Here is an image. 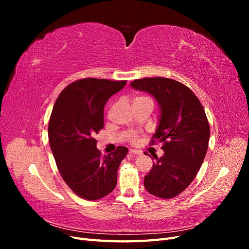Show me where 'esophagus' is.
<instances>
[{
  "label": "esophagus",
  "mask_w": 249,
  "mask_h": 249,
  "mask_svg": "<svg viewBox=\"0 0 249 249\" xmlns=\"http://www.w3.org/2000/svg\"><path fill=\"white\" fill-rule=\"evenodd\" d=\"M129 153L132 154V155H141L142 154L140 150H138V149H130Z\"/></svg>",
  "instance_id": "esophagus-1"
}]
</instances>
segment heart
Returning a JSON list of instances; mask_svg holds the SVG:
<instances>
[{"label": "heart", "instance_id": "obj_1", "mask_svg": "<svg viewBox=\"0 0 249 249\" xmlns=\"http://www.w3.org/2000/svg\"><path fill=\"white\" fill-rule=\"evenodd\" d=\"M135 101H150V99H148V97H146V96H139V97H136ZM150 102H152V101H150ZM130 139L132 141H135V135H131Z\"/></svg>", "mask_w": 249, "mask_h": 249}]
</instances>
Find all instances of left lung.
<instances>
[{"label": "left lung", "mask_w": 249, "mask_h": 249, "mask_svg": "<svg viewBox=\"0 0 249 249\" xmlns=\"http://www.w3.org/2000/svg\"><path fill=\"white\" fill-rule=\"evenodd\" d=\"M130 85L159 105L154 138L163 142L164 155L155 158L144 187L155 196L172 198L191 184L205 160L210 139L205 110L189 88L172 79L144 78Z\"/></svg>", "instance_id": "left-lung-1"}]
</instances>
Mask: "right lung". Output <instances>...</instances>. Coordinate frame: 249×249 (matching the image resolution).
Returning a JSON list of instances; mask_svg holds the SVG:
<instances>
[{
	"mask_svg": "<svg viewBox=\"0 0 249 249\" xmlns=\"http://www.w3.org/2000/svg\"><path fill=\"white\" fill-rule=\"evenodd\" d=\"M126 81L83 79L58 96L49 124L53 156L64 182L80 197L100 199L117 184V169L127 154L125 146L101 156L93 135L104 127V107Z\"/></svg>",
	"mask_w": 249,
	"mask_h": 249,
	"instance_id": "right-lung-1",
	"label": "right lung"
}]
</instances>
